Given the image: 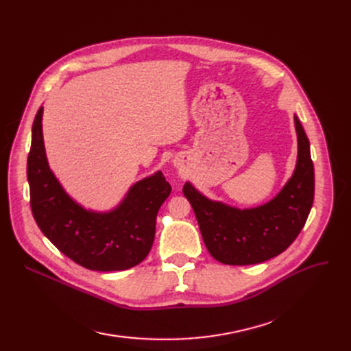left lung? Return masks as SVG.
<instances>
[{
    "label": "left lung",
    "mask_w": 351,
    "mask_h": 351,
    "mask_svg": "<svg viewBox=\"0 0 351 351\" xmlns=\"http://www.w3.org/2000/svg\"><path fill=\"white\" fill-rule=\"evenodd\" d=\"M298 159L280 192L254 208L239 209L205 196L186 182L191 202L209 253L220 263L245 266L266 262L285 252L303 229L315 197V168L304 129L294 115Z\"/></svg>",
    "instance_id": "left-lung-1"
}]
</instances>
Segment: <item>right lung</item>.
I'll return each instance as SVG.
<instances>
[{
    "instance_id": "right-lung-1",
    "label": "right lung",
    "mask_w": 351,
    "mask_h": 351,
    "mask_svg": "<svg viewBox=\"0 0 351 351\" xmlns=\"http://www.w3.org/2000/svg\"><path fill=\"white\" fill-rule=\"evenodd\" d=\"M44 106L32 123L27 162L31 209L36 225L75 263L97 271L126 270L139 265L151 252L156 215L171 195L160 171L135 182L109 210L82 206L55 176L45 154L43 136Z\"/></svg>"
}]
</instances>
